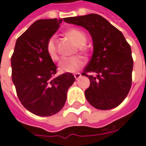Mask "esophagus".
<instances>
[{
  "label": "esophagus",
  "instance_id": "esophagus-1",
  "mask_svg": "<svg viewBox=\"0 0 146 146\" xmlns=\"http://www.w3.org/2000/svg\"><path fill=\"white\" fill-rule=\"evenodd\" d=\"M74 76H75L76 80H79V79L81 77V74H80V73H76V74H75V75H74Z\"/></svg>",
  "mask_w": 146,
  "mask_h": 146
}]
</instances>
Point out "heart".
I'll return each mask as SVG.
<instances>
[{
  "label": "heart",
  "mask_w": 146,
  "mask_h": 146,
  "mask_svg": "<svg viewBox=\"0 0 146 146\" xmlns=\"http://www.w3.org/2000/svg\"><path fill=\"white\" fill-rule=\"evenodd\" d=\"M67 35L70 36L76 43L78 46H83L85 44L87 38L85 34L83 31L78 29H70L67 31ZM46 51L48 56L51 58L57 61L58 60V53L57 48V39L55 36H51L46 44ZM84 64V61L80 57H70V58H64L61 60L58 64V69L61 72H69L75 73L76 71L81 69Z\"/></svg>",
  "instance_id": "b5f03b06"
}]
</instances>
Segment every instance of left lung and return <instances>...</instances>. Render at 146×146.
I'll list each match as a JSON object with an SVG mask.
<instances>
[{
    "label": "left lung",
    "instance_id": "obj_1",
    "mask_svg": "<svg viewBox=\"0 0 146 146\" xmlns=\"http://www.w3.org/2000/svg\"><path fill=\"white\" fill-rule=\"evenodd\" d=\"M64 21L83 27L93 39V56L82 74L90 80L84 92L87 101L98 110L118 106L131 88L133 67L131 47L123 33L96 14L66 18ZM87 72L96 76H88Z\"/></svg>",
    "mask_w": 146,
    "mask_h": 146
}]
</instances>
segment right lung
<instances>
[{"label":"right lung","instance_id":"add662e5","mask_svg":"<svg viewBox=\"0 0 146 146\" xmlns=\"http://www.w3.org/2000/svg\"><path fill=\"white\" fill-rule=\"evenodd\" d=\"M62 22V19L36 21L18 38L11 57L17 95L26 109L38 116H51L62 109L67 90L75 82L69 72L54 77L57 66L46 51L48 40Z\"/></svg>","mask_w":146,"mask_h":146}]
</instances>
